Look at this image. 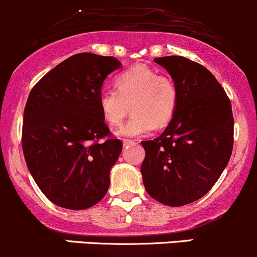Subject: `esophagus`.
<instances>
[{
	"mask_svg": "<svg viewBox=\"0 0 257 257\" xmlns=\"http://www.w3.org/2000/svg\"><path fill=\"white\" fill-rule=\"evenodd\" d=\"M122 144H123V146H127V145L134 144V141H132V140H128V139H123Z\"/></svg>",
	"mask_w": 257,
	"mask_h": 257,
	"instance_id": "obj_1",
	"label": "esophagus"
}]
</instances>
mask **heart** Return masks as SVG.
Here are the masks:
<instances>
[{
    "mask_svg": "<svg viewBox=\"0 0 257 257\" xmlns=\"http://www.w3.org/2000/svg\"><path fill=\"white\" fill-rule=\"evenodd\" d=\"M115 88L102 89L97 105L111 126H118L131 111L134 115L116 134L139 137L150 134L155 126L167 125L178 105V88L169 76L160 75L146 65H136L115 79Z\"/></svg>",
    "mask_w": 257,
    "mask_h": 257,
    "instance_id": "b5f03b06",
    "label": "heart"
}]
</instances>
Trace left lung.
<instances>
[{"mask_svg":"<svg viewBox=\"0 0 257 257\" xmlns=\"http://www.w3.org/2000/svg\"><path fill=\"white\" fill-rule=\"evenodd\" d=\"M178 88V105L163 134L142 141L145 189L168 207L200 199L225 169L234 145L231 102L207 68L179 55L156 58Z\"/></svg>","mask_w":257,"mask_h":257,"instance_id":"obj_1","label":"left lung"}]
</instances>
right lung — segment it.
Wrapping results in <instances>:
<instances>
[{
	"label": "right lung",
	"mask_w": 257,
	"mask_h": 257,
	"mask_svg": "<svg viewBox=\"0 0 257 257\" xmlns=\"http://www.w3.org/2000/svg\"><path fill=\"white\" fill-rule=\"evenodd\" d=\"M120 67L115 57L79 53L31 90L23 113V155L37 186L58 207L88 209L109 189L110 169L122 144L111 137L97 96L106 76Z\"/></svg>",
	"instance_id": "obj_1"
}]
</instances>
